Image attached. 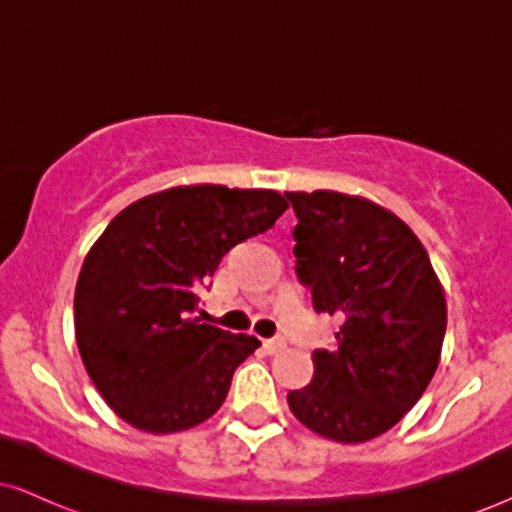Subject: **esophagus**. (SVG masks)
I'll return each mask as SVG.
<instances>
[{"label":"esophagus","mask_w":512,"mask_h":512,"mask_svg":"<svg viewBox=\"0 0 512 512\" xmlns=\"http://www.w3.org/2000/svg\"><path fill=\"white\" fill-rule=\"evenodd\" d=\"M286 346L284 339H262V349L267 351V354H276V351H281Z\"/></svg>","instance_id":"esophagus-1"}]
</instances>
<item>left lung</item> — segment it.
Here are the masks:
<instances>
[{"instance_id": "obj_1", "label": "left lung", "mask_w": 512, "mask_h": 512, "mask_svg": "<svg viewBox=\"0 0 512 512\" xmlns=\"http://www.w3.org/2000/svg\"><path fill=\"white\" fill-rule=\"evenodd\" d=\"M298 276L317 313L342 320L337 349L313 354V380L289 392L305 428L337 443L390 431L440 361L448 305L428 252L390 209L344 192H286Z\"/></svg>"}]
</instances>
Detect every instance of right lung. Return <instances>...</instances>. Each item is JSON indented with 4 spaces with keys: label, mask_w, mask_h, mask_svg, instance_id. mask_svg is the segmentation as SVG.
Wrapping results in <instances>:
<instances>
[{
    "label": "right lung",
    "mask_w": 512,
    "mask_h": 512,
    "mask_svg": "<svg viewBox=\"0 0 512 512\" xmlns=\"http://www.w3.org/2000/svg\"><path fill=\"white\" fill-rule=\"evenodd\" d=\"M286 209L276 190L202 182L137 199L108 223L81 264L74 330L88 378L122 421L163 436L219 411L260 342L192 317L195 291Z\"/></svg>",
    "instance_id": "add662e5"
}]
</instances>
